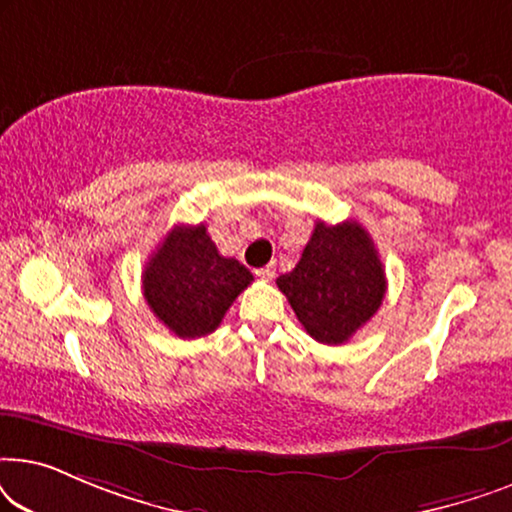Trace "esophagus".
Instances as JSON below:
<instances>
[{
    "mask_svg": "<svg viewBox=\"0 0 512 512\" xmlns=\"http://www.w3.org/2000/svg\"><path fill=\"white\" fill-rule=\"evenodd\" d=\"M256 277L263 279V282H270V279L275 277V265H265V268H258Z\"/></svg>",
    "mask_w": 512,
    "mask_h": 512,
    "instance_id": "esophagus-1",
    "label": "esophagus"
}]
</instances>
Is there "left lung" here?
I'll return each instance as SVG.
<instances>
[{
	"label": "left lung",
	"instance_id": "obj_1",
	"mask_svg": "<svg viewBox=\"0 0 512 512\" xmlns=\"http://www.w3.org/2000/svg\"><path fill=\"white\" fill-rule=\"evenodd\" d=\"M277 286L314 340L342 345L380 310L387 277L361 223L317 221L298 265Z\"/></svg>",
	"mask_w": 512,
	"mask_h": 512
}]
</instances>
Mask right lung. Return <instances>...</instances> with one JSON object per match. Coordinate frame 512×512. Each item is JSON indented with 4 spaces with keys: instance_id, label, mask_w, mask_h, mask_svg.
<instances>
[{
    "instance_id": "obj_1",
    "label": "right lung",
    "mask_w": 512,
    "mask_h": 512,
    "mask_svg": "<svg viewBox=\"0 0 512 512\" xmlns=\"http://www.w3.org/2000/svg\"><path fill=\"white\" fill-rule=\"evenodd\" d=\"M251 282L254 275L240 261L219 254L205 223L174 226L142 272L151 312L188 340L216 331Z\"/></svg>"
}]
</instances>
